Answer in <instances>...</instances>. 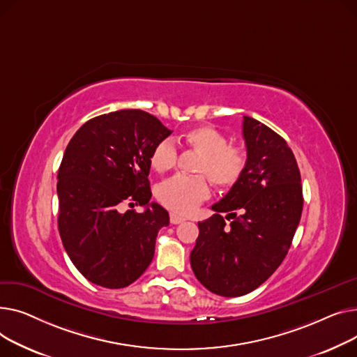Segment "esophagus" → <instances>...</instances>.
Here are the masks:
<instances>
[{"mask_svg": "<svg viewBox=\"0 0 357 357\" xmlns=\"http://www.w3.org/2000/svg\"><path fill=\"white\" fill-rule=\"evenodd\" d=\"M184 220H185L184 218H181V216L176 215V213H172V215H170V222H172L173 225H178V223H183Z\"/></svg>", "mask_w": 357, "mask_h": 357, "instance_id": "34e87169", "label": "esophagus"}]
</instances>
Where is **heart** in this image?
Instances as JSON below:
<instances>
[{
  "instance_id": "heart-1",
  "label": "heart",
  "mask_w": 357,
  "mask_h": 357,
  "mask_svg": "<svg viewBox=\"0 0 357 357\" xmlns=\"http://www.w3.org/2000/svg\"><path fill=\"white\" fill-rule=\"evenodd\" d=\"M181 141L200 155L196 174L202 176L177 174L164 180L157 187V199L174 213L190 215L211 197V187L203 176L220 188L234 187L246 170L248 155L242 146L227 144V137L208 125L185 131ZM177 160L178 150L172 138L160 141L151 153L153 169L160 173L173 169Z\"/></svg>"
}]
</instances>
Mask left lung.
I'll return each instance as SVG.
<instances>
[{
	"instance_id": "left-lung-1",
	"label": "left lung",
	"mask_w": 357,
	"mask_h": 357,
	"mask_svg": "<svg viewBox=\"0 0 357 357\" xmlns=\"http://www.w3.org/2000/svg\"><path fill=\"white\" fill-rule=\"evenodd\" d=\"M248 164L238 184L199 222L190 254L196 278L213 294L241 297L257 289L288 254L303 212L301 176L287 141L243 116ZM233 219L227 225L221 216Z\"/></svg>"
}]
</instances>
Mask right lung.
<instances>
[{
    "label": "right lung",
    "instance_id": "obj_1",
    "mask_svg": "<svg viewBox=\"0 0 357 357\" xmlns=\"http://www.w3.org/2000/svg\"><path fill=\"white\" fill-rule=\"evenodd\" d=\"M172 134L151 114L122 109L89 119L63 154L57 173L59 234L80 274L105 288L137 281L154 258L169 212L150 203L154 146ZM123 202L146 207L120 212Z\"/></svg>",
    "mask_w": 357,
    "mask_h": 357
}]
</instances>
